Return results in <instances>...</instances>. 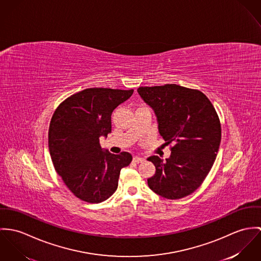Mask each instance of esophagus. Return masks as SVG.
<instances>
[{"instance_id": "1", "label": "esophagus", "mask_w": 261, "mask_h": 261, "mask_svg": "<svg viewBox=\"0 0 261 261\" xmlns=\"http://www.w3.org/2000/svg\"><path fill=\"white\" fill-rule=\"evenodd\" d=\"M133 161L136 162V163H140V162H143L144 161V158H141V157H138V156H135L133 158Z\"/></svg>"}]
</instances>
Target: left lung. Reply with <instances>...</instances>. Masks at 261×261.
I'll return each mask as SVG.
<instances>
[{"instance_id": "obj_1", "label": "left lung", "mask_w": 261, "mask_h": 261, "mask_svg": "<svg viewBox=\"0 0 261 261\" xmlns=\"http://www.w3.org/2000/svg\"><path fill=\"white\" fill-rule=\"evenodd\" d=\"M138 93L157 116L159 134L170 147L166 161L151 156L156 168L148 185L167 199H180L198 189L211 170L221 141L215 108L201 91L176 84L139 87Z\"/></svg>"}]
</instances>
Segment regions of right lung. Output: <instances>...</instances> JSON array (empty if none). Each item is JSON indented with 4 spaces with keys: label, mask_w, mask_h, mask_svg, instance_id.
I'll use <instances>...</instances> for the list:
<instances>
[{
    "label": "right lung",
    "mask_w": 261,
    "mask_h": 261,
    "mask_svg": "<svg viewBox=\"0 0 261 261\" xmlns=\"http://www.w3.org/2000/svg\"><path fill=\"white\" fill-rule=\"evenodd\" d=\"M134 90L89 88L65 99L49 126V150L56 172L79 199L100 203L118 187L132 155L103 152L100 137L111 133V114Z\"/></svg>",
    "instance_id": "add662e5"
}]
</instances>
